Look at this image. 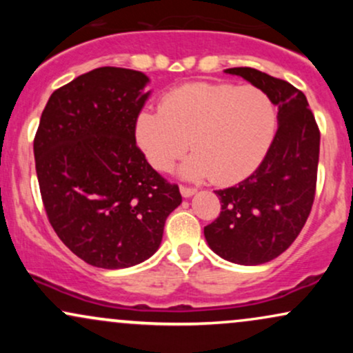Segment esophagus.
Returning a JSON list of instances; mask_svg holds the SVG:
<instances>
[{"mask_svg": "<svg viewBox=\"0 0 353 353\" xmlns=\"http://www.w3.org/2000/svg\"><path fill=\"white\" fill-rule=\"evenodd\" d=\"M196 192H197V189H194V188H185V185H181V194H182V197H192Z\"/></svg>", "mask_w": 353, "mask_h": 353, "instance_id": "esophagus-1", "label": "esophagus"}]
</instances>
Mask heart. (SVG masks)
Segmentation results:
<instances>
[{
  "label": "heart",
  "mask_w": 353,
  "mask_h": 353,
  "mask_svg": "<svg viewBox=\"0 0 353 353\" xmlns=\"http://www.w3.org/2000/svg\"><path fill=\"white\" fill-rule=\"evenodd\" d=\"M277 128V111L262 89L194 83L165 96L159 111H143L136 141L148 163L168 171L189 145L179 168L184 179L229 184L261 164Z\"/></svg>",
  "instance_id": "heart-1"
}]
</instances>
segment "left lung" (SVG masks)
I'll use <instances>...</instances> for the list:
<instances>
[{"label":"left lung","mask_w":353,"mask_h":353,"mask_svg":"<svg viewBox=\"0 0 353 353\" xmlns=\"http://www.w3.org/2000/svg\"><path fill=\"white\" fill-rule=\"evenodd\" d=\"M262 89L277 106V132L264 161L244 181L216 190L221 214L204 236L219 257L259 265L279 257L297 239L315 196L320 132L305 94L254 68H229Z\"/></svg>","instance_id":"obj_1"}]
</instances>
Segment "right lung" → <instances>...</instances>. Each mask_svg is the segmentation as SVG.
<instances>
[{
  "mask_svg": "<svg viewBox=\"0 0 353 353\" xmlns=\"http://www.w3.org/2000/svg\"><path fill=\"white\" fill-rule=\"evenodd\" d=\"M149 78L98 68L56 89L34 137L39 190L52 229L88 264L125 269L148 261L182 202L136 145Z\"/></svg>",
  "mask_w": 353,
  "mask_h": 353,
  "instance_id": "1",
  "label": "right lung"
}]
</instances>
